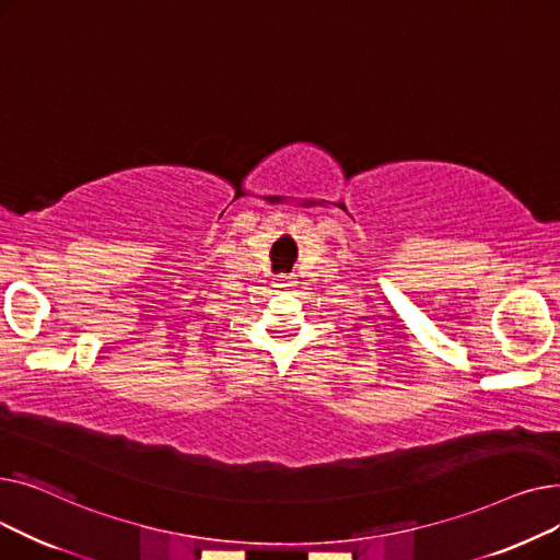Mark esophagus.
Here are the masks:
<instances>
[{
	"label": "esophagus",
	"mask_w": 560,
	"mask_h": 560,
	"mask_svg": "<svg viewBox=\"0 0 560 560\" xmlns=\"http://www.w3.org/2000/svg\"><path fill=\"white\" fill-rule=\"evenodd\" d=\"M292 283H295V281H292L290 277H279V279L272 283V285H275L277 290H281V292H283V290H288Z\"/></svg>",
	"instance_id": "esophagus-1"
}]
</instances>
